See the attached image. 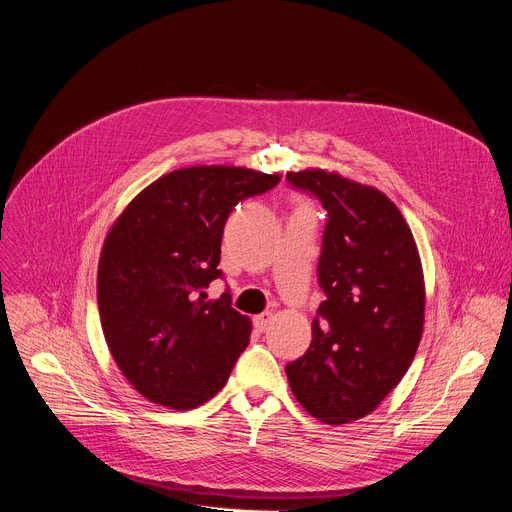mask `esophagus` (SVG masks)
I'll list each match as a JSON object with an SVG mask.
<instances>
[{
  "instance_id": "obj_1",
  "label": "esophagus",
  "mask_w": 512,
  "mask_h": 512,
  "mask_svg": "<svg viewBox=\"0 0 512 512\" xmlns=\"http://www.w3.org/2000/svg\"><path fill=\"white\" fill-rule=\"evenodd\" d=\"M271 320H273V314H271V312H263V314H259V316L253 318V324H255V328H257L259 332H265V330L271 326Z\"/></svg>"
}]
</instances>
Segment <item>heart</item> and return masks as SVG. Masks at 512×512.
Here are the masks:
<instances>
[{
  "mask_svg": "<svg viewBox=\"0 0 512 512\" xmlns=\"http://www.w3.org/2000/svg\"><path fill=\"white\" fill-rule=\"evenodd\" d=\"M298 208H304V210H310V206H308V204H306V202H302V204H300V206H298Z\"/></svg>",
  "mask_w": 512,
  "mask_h": 512,
  "instance_id": "1",
  "label": "heart"
}]
</instances>
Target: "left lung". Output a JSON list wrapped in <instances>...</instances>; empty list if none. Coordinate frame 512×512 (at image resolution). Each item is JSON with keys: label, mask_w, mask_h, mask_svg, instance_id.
Instances as JSON below:
<instances>
[{"label": "left lung", "mask_w": 512, "mask_h": 512, "mask_svg": "<svg viewBox=\"0 0 512 512\" xmlns=\"http://www.w3.org/2000/svg\"><path fill=\"white\" fill-rule=\"evenodd\" d=\"M287 180L320 198L328 225L318 263L326 300L312 344L285 375L300 405L342 425L373 413L411 367L425 322V279L397 204L338 172L308 168Z\"/></svg>", "instance_id": "8db88e82"}]
</instances>
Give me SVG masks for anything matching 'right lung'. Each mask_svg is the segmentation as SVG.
Returning a JSON list of instances; mask_svg holds the SVG:
<instances>
[{
	"mask_svg": "<svg viewBox=\"0 0 512 512\" xmlns=\"http://www.w3.org/2000/svg\"><path fill=\"white\" fill-rule=\"evenodd\" d=\"M281 180L243 166H190L145 186L111 225L97 302L113 360L133 389L176 411L225 387L251 320L231 296L208 300L221 277L223 229L239 200Z\"/></svg>",
	"mask_w": 512,
	"mask_h": 512,
	"instance_id": "obj_1",
	"label": "right lung"
}]
</instances>
